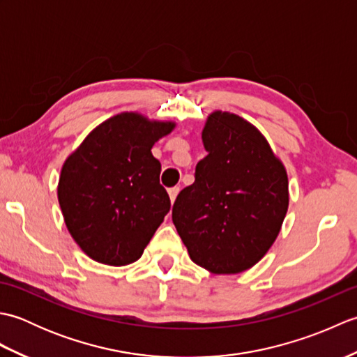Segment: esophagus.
<instances>
[{"label": "esophagus", "instance_id": "1", "mask_svg": "<svg viewBox=\"0 0 357 357\" xmlns=\"http://www.w3.org/2000/svg\"><path fill=\"white\" fill-rule=\"evenodd\" d=\"M179 193V187H172L169 188V196H170V201L174 202V199H176V196Z\"/></svg>", "mask_w": 357, "mask_h": 357}]
</instances>
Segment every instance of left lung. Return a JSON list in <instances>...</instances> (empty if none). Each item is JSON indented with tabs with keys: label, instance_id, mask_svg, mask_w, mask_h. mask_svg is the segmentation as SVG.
I'll return each mask as SVG.
<instances>
[{
	"label": "left lung",
	"instance_id": "1",
	"mask_svg": "<svg viewBox=\"0 0 357 357\" xmlns=\"http://www.w3.org/2000/svg\"><path fill=\"white\" fill-rule=\"evenodd\" d=\"M202 141L207 155L172 219L195 264L233 275L259 262L275 242L288 208L287 173L261 132L233 113L210 115Z\"/></svg>",
	"mask_w": 357,
	"mask_h": 357
}]
</instances>
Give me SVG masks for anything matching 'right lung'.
I'll return each mask as SVG.
<instances>
[{
	"label": "right lung",
	"mask_w": 357,
	"mask_h": 357,
	"mask_svg": "<svg viewBox=\"0 0 357 357\" xmlns=\"http://www.w3.org/2000/svg\"><path fill=\"white\" fill-rule=\"evenodd\" d=\"M173 127L121 113L98 126L64 162L59 207L72 238L92 259L115 267L138 261L170 211L151 147Z\"/></svg>",
	"instance_id": "right-lung-1"
}]
</instances>
